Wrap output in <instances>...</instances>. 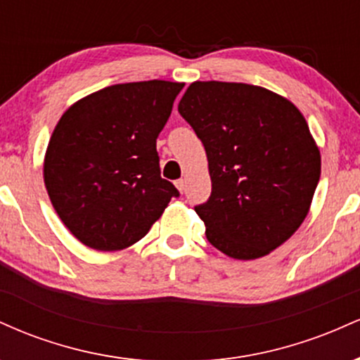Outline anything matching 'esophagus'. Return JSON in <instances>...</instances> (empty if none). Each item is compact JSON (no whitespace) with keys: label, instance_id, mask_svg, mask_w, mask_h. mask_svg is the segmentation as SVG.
Returning <instances> with one entry per match:
<instances>
[{"label":"esophagus","instance_id":"obj_1","mask_svg":"<svg viewBox=\"0 0 360 360\" xmlns=\"http://www.w3.org/2000/svg\"><path fill=\"white\" fill-rule=\"evenodd\" d=\"M174 184H176V188H177V189H179V191H181V193H183V191H184V186H186V183H184V179H177Z\"/></svg>","mask_w":360,"mask_h":360}]
</instances>
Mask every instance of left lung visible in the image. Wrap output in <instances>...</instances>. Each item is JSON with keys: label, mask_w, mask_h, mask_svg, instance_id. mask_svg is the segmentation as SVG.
I'll list each match as a JSON object with an SVG mask.
<instances>
[{"label": "left lung", "mask_w": 360, "mask_h": 360, "mask_svg": "<svg viewBox=\"0 0 360 360\" xmlns=\"http://www.w3.org/2000/svg\"><path fill=\"white\" fill-rule=\"evenodd\" d=\"M208 157L212 194L194 206L229 257L267 255L307 218L321 160L307 120L286 98L243 82L196 81L179 106Z\"/></svg>", "instance_id": "obj_1"}]
</instances>
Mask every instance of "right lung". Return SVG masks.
<instances>
[{"instance_id":"obj_1","label":"right lung","mask_w":360,"mask_h":360,"mask_svg":"<svg viewBox=\"0 0 360 360\" xmlns=\"http://www.w3.org/2000/svg\"><path fill=\"white\" fill-rule=\"evenodd\" d=\"M183 82L115 84L62 115L49 142L44 181L57 214L94 250H122L147 235L174 184L160 177L157 137Z\"/></svg>"}]
</instances>
